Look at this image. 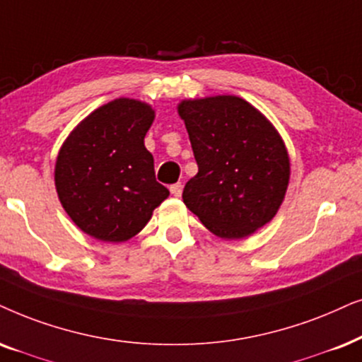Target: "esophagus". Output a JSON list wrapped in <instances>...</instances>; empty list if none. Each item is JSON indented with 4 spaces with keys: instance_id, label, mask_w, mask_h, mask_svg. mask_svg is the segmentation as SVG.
<instances>
[{
    "instance_id": "obj_1",
    "label": "esophagus",
    "mask_w": 362,
    "mask_h": 362,
    "mask_svg": "<svg viewBox=\"0 0 362 362\" xmlns=\"http://www.w3.org/2000/svg\"><path fill=\"white\" fill-rule=\"evenodd\" d=\"M170 191H171L173 196H176V198H180L181 192H182V185H181V182H176V185H173V186L170 187Z\"/></svg>"
}]
</instances>
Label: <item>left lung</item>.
I'll return each instance as SVG.
<instances>
[{
	"instance_id": "8db88e82",
	"label": "left lung",
	"mask_w": 362,
	"mask_h": 362,
	"mask_svg": "<svg viewBox=\"0 0 362 362\" xmlns=\"http://www.w3.org/2000/svg\"><path fill=\"white\" fill-rule=\"evenodd\" d=\"M198 163L182 201L211 233L243 239L274 218L289 186L291 163L274 124L243 98L218 95L182 100Z\"/></svg>"
}]
</instances>
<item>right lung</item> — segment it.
Segmentation results:
<instances>
[{
    "mask_svg": "<svg viewBox=\"0 0 362 362\" xmlns=\"http://www.w3.org/2000/svg\"><path fill=\"white\" fill-rule=\"evenodd\" d=\"M154 116L148 103L116 98L79 121L59 148L56 192L88 236L128 241L170 196L154 177L153 154L144 146Z\"/></svg>",
    "mask_w": 362,
    "mask_h": 362,
    "instance_id": "right-lung-1",
    "label": "right lung"
}]
</instances>
